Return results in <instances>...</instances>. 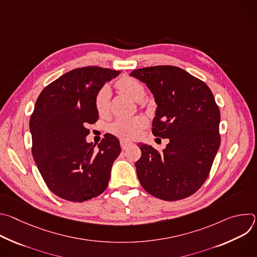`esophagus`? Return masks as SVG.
Here are the masks:
<instances>
[{
  "label": "esophagus",
  "mask_w": 257,
  "mask_h": 257,
  "mask_svg": "<svg viewBox=\"0 0 257 257\" xmlns=\"http://www.w3.org/2000/svg\"><path fill=\"white\" fill-rule=\"evenodd\" d=\"M120 143H121V148H122V150H127L128 148H130V146H132V145H133V143H132V142H129V141L124 140V139H122V140L120 141Z\"/></svg>",
  "instance_id": "1"
}]
</instances>
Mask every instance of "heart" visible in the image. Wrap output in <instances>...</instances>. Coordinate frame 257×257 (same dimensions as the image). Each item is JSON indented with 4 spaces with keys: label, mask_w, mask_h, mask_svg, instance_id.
I'll return each instance as SVG.
<instances>
[{
    "label": "heart",
    "mask_w": 257,
    "mask_h": 257,
    "mask_svg": "<svg viewBox=\"0 0 257 257\" xmlns=\"http://www.w3.org/2000/svg\"><path fill=\"white\" fill-rule=\"evenodd\" d=\"M118 89L128 94L136 101H140L145 96L143 84L136 78L124 75L116 83ZM111 88L103 85L95 94L94 106L99 116H106L109 112V100H111ZM146 121L142 117L119 118L109 126V130L116 136L123 139H133L137 137L145 126Z\"/></svg>",
    "instance_id": "1"
}]
</instances>
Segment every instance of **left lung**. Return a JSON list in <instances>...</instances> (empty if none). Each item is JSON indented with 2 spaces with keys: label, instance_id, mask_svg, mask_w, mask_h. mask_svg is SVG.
<instances>
[{
  "label": "left lung",
  "instance_id": "obj_1",
  "mask_svg": "<svg viewBox=\"0 0 257 257\" xmlns=\"http://www.w3.org/2000/svg\"><path fill=\"white\" fill-rule=\"evenodd\" d=\"M130 76L146 83L158 104L153 134L170 139L163 153L140 145L135 167L141 186L167 201L194 194L205 182L221 144V114L212 92L175 66L137 69Z\"/></svg>",
  "mask_w": 257,
  "mask_h": 257
}]
</instances>
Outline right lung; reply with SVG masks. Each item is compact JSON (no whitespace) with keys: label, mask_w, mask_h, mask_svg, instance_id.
Listing matches in <instances>:
<instances>
[{"label":"right lung","mask_w":257,"mask_h":257,"mask_svg":"<svg viewBox=\"0 0 257 257\" xmlns=\"http://www.w3.org/2000/svg\"><path fill=\"white\" fill-rule=\"evenodd\" d=\"M119 74L101 67L77 68L46 86L36 99L29 121L31 153L49 189L65 200H89L108 185L120 142L107 133L95 149L86 136L87 126L98 119L96 92Z\"/></svg>","instance_id":"1"}]
</instances>
